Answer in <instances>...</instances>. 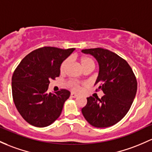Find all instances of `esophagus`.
<instances>
[{
	"label": "esophagus",
	"instance_id": "34e87169",
	"mask_svg": "<svg viewBox=\"0 0 152 152\" xmlns=\"http://www.w3.org/2000/svg\"><path fill=\"white\" fill-rule=\"evenodd\" d=\"M71 96L72 98H76L78 96V95L76 94H75V93H71Z\"/></svg>",
	"mask_w": 152,
	"mask_h": 152
}]
</instances>
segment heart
<instances>
[{"mask_svg": "<svg viewBox=\"0 0 152 152\" xmlns=\"http://www.w3.org/2000/svg\"><path fill=\"white\" fill-rule=\"evenodd\" d=\"M80 63H81V67L83 68V69L86 70L88 68H94V60L91 58L89 57V56H81L80 58ZM70 64V59L69 58H66V60L63 61V63H61V67H60V70H61V73H64L66 71L67 68L68 67ZM68 84H69L70 86L71 87V89L74 91H79V83L78 81H74V80H71V81H68Z\"/></svg>", "mask_w": 152, "mask_h": 152, "instance_id": "1", "label": "heart"}]
</instances>
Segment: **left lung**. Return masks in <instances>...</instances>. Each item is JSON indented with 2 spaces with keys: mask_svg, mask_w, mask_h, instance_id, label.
<instances>
[{
  "mask_svg": "<svg viewBox=\"0 0 152 152\" xmlns=\"http://www.w3.org/2000/svg\"><path fill=\"white\" fill-rule=\"evenodd\" d=\"M81 52L94 56L99 64L95 85L104 95L101 99L87 97L81 109L85 119L96 128H107L119 122L131 108L137 91L136 76L127 61L113 52L91 48Z\"/></svg>",
  "mask_w": 152,
  "mask_h": 152,
  "instance_id": "1",
  "label": "left lung"
}]
</instances>
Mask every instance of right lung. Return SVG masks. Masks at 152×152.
<instances>
[{
  "label": "right lung",
  "mask_w": 152,
  "mask_h": 152,
  "mask_svg": "<svg viewBox=\"0 0 152 152\" xmlns=\"http://www.w3.org/2000/svg\"><path fill=\"white\" fill-rule=\"evenodd\" d=\"M74 50L43 47L25 56L14 71L13 99L20 115L31 126L46 127L61 115L71 93L66 89L47 91L50 81L60 76L61 63Z\"/></svg>",
  "instance_id": "right-lung-1"
}]
</instances>
